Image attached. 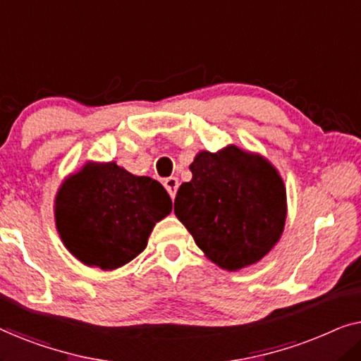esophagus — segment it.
I'll return each instance as SVG.
<instances>
[{
  "instance_id": "obj_1",
  "label": "esophagus",
  "mask_w": 361,
  "mask_h": 361,
  "mask_svg": "<svg viewBox=\"0 0 361 361\" xmlns=\"http://www.w3.org/2000/svg\"><path fill=\"white\" fill-rule=\"evenodd\" d=\"M164 187L166 190L169 192L171 199H174L177 194V189H179V180H177V177H169V179L164 180Z\"/></svg>"
}]
</instances>
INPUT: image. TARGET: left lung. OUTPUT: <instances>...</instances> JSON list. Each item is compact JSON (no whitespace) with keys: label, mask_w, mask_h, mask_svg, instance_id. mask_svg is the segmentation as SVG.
Here are the masks:
<instances>
[{"label":"left lung","mask_w":361,"mask_h":361,"mask_svg":"<svg viewBox=\"0 0 361 361\" xmlns=\"http://www.w3.org/2000/svg\"><path fill=\"white\" fill-rule=\"evenodd\" d=\"M174 200L176 216L205 258L226 271L263 259L278 243L288 216L279 171L259 152L228 145L200 151Z\"/></svg>","instance_id":"left-lung-1"}]
</instances>
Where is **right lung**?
<instances>
[{
	"mask_svg": "<svg viewBox=\"0 0 361 361\" xmlns=\"http://www.w3.org/2000/svg\"><path fill=\"white\" fill-rule=\"evenodd\" d=\"M172 212L159 182L135 176L115 161H87L68 174L54 199L62 243L90 268L113 271L147 246L157 221Z\"/></svg>",
	"mask_w": 361,
	"mask_h": 361,
	"instance_id": "right-lung-1",
	"label": "right lung"
}]
</instances>
